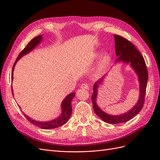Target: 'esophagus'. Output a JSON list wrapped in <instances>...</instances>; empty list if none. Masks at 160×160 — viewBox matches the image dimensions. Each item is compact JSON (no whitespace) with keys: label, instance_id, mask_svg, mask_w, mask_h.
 <instances>
[{"label":"esophagus","instance_id":"34e87169","mask_svg":"<svg viewBox=\"0 0 160 160\" xmlns=\"http://www.w3.org/2000/svg\"><path fill=\"white\" fill-rule=\"evenodd\" d=\"M81 89H88L89 88V86L88 84L87 83H83L81 85Z\"/></svg>","mask_w":160,"mask_h":160}]
</instances>
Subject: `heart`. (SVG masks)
Listing matches in <instances>:
<instances>
[{
	"label": "heart",
	"mask_w": 160,
	"mask_h": 160,
	"mask_svg": "<svg viewBox=\"0 0 160 160\" xmlns=\"http://www.w3.org/2000/svg\"><path fill=\"white\" fill-rule=\"evenodd\" d=\"M99 56V52L96 53L95 56L93 57V60L96 59ZM110 60V55L108 52H105L103 55L101 56L100 59L98 62V65H97L95 69V73L97 75H102L104 71L106 69V67H107L109 62Z\"/></svg>",
	"instance_id": "b5f03b06"
}]
</instances>
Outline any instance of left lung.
I'll return each instance as SVG.
<instances>
[{
  "label": "left lung",
  "instance_id": "obj_1",
  "mask_svg": "<svg viewBox=\"0 0 160 160\" xmlns=\"http://www.w3.org/2000/svg\"><path fill=\"white\" fill-rule=\"evenodd\" d=\"M114 38L115 54L118 57V59L115 61V64H117L118 62H123V63L128 65L129 64L133 69L136 73L139 81V96L136 104L127 112L117 115H110L103 111L97 103L98 89L100 86L103 85L104 79L108 74H106L102 78L97 81L93 85V93L91 96L93 109L96 115L103 122L111 124L127 122L133 118L142 110L144 103V98L146 95L148 79L147 67L141 53L132 42L125 39V38L117 35H114Z\"/></svg>",
  "mask_w": 160,
  "mask_h": 160
}]
</instances>
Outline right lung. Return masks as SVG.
<instances>
[{
	"mask_svg": "<svg viewBox=\"0 0 160 160\" xmlns=\"http://www.w3.org/2000/svg\"><path fill=\"white\" fill-rule=\"evenodd\" d=\"M42 38H43V37L42 35H38L32 38V39L28 42V44L27 45V47L25 48V49L20 52V54L18 55L17 59H16L15 62H14V65L12 67V76H11L12 81L13 80L14 69V67H15L17 64V61L20 59H21L22 56L28 54V52H30L34 49H35V48L42 42ZM12 95L14 96L12 88ZM75 95V93H71L65 97V98L62 100L61 105V114L59 115V117L52 120L48 121V122H39V121H36L35 119H32L29 117V116L25 115L23 112L22 113L28 121H29V122L33 125H35L36 126L39 127L42 129H54V128L61 127L68 122L69 118L71 117V113H72L71 101L72 99L74 98ZM18 108L21 109V107L19 105H18Z\"/></svg>",
	"mask_w": 160,
	"mask_h": 160,
	"instance_id": "1",
	"label": "right lung"
}]
</instances>
